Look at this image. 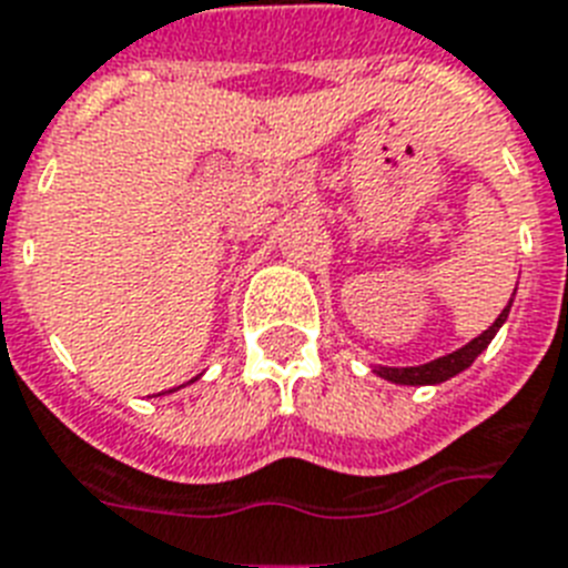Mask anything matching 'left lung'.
I'll return each instance as SVG.
<instances>
[{"instance_id":"8db88e82","label":"left lung","mask_w":568,"mask_h":568,"mask_svg":"<svg viewBox=\"0 0 568 568\" xmlns=\"http://www.w3.org/2000/svg\"><path fill=\"white\" fill-rule=\"evenodd\" d=\"M510 304H514V295H510V302L505 304V311L496 316L494 325L487 327V331H481V334L476 336V339L467 342V345L453 351V354H444V357L424 365H406V368H397V365H372V372L377 374V377L388 379V383H397V386H438L444 379L462 374L464 368H470L473 359L479 357L481 351L494 342V336L499 334V327L505 325V318H508L510 313Z\"/></svg>"}]
</instances>
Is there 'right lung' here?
<instances>
[{"label":"right lung","mask_w":568,"mask_h":568,"mask_svg":"<svg viewBox=\"0 0 568 568\" xmlns=\"http://www.w3.org/2000/svg\"><path fill=\"white\" fill-rule=\"evenodd\" d=\"M191 383H194V379H191Z\"/></svg>","instance_id":"right-lung-1"}]
</instances>
